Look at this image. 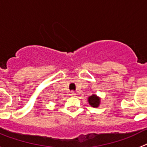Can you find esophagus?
Listing matches in <instances>:
<instances>
[{
  "label": "esophagus",
  "instance_id": "obj_1",
  "mask_svg": "<svg viewBox=\"0 0 147 147\" xmlns=\"http://www.w3.org/2000/svg\"><path fill=\"white\" fill-rule=\"evenodd\" d=\"M70 96H76V93H75V92H74V91H71V93H70Z\"/></svg>",
  "mask_w": 147,
  "mask_h": 147
}]
</instances>
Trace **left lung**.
<instances>
[{
	"instance_id": "1",
	"label": "left lung",
	"mask_w": 147,
	"mask_h": 147,
	"mask_svg": "<svg viewBox=\"0 0 147 147\" xmlns=\"http://www.w3.org/2000/svg\"><path fill=\"white\" fill-rule=\"evenodd\" d=\"M88 102L89 105L93 107H98L101 102V98L96 94H92L88 98Z\"/></svg>"
}]
</instances>
